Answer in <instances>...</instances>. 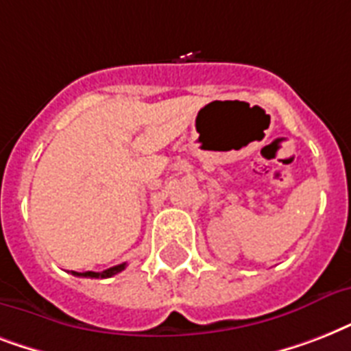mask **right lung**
Masks as SVG:
<instances>
[{
  "label": "right lung",
  "instance_id": "right-lung-1",
  "mask_svg": "<svg viewBox=\"0 0 351 351\" xmlns=\"http://www.w3.org/2000/svg\"><path fill=\"white\" fill-rule=\"evenodd\" d=\"M125 269V262L123 264H118V266H112L109 267V269H106V271H85V273H78V271H71L73 275H76V277H90V278H109L112 277V275H117V273L123 271Z\"/></svg>",
  "mask_w": 351,
  "mask_h": 351
}]
</instances>
